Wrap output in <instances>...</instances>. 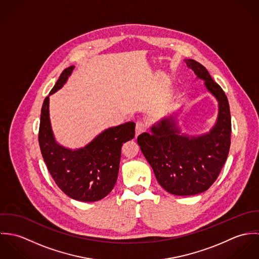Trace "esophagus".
<instances>
[{
    "label": "esophagus",
    "instance_id": "obj_1",
    "mask_svg": "<svg viewBox=\"0 0 259 259\" xmlns=\"http://www.w3.org/2000/svg\"><path fill=\"white\" fill-rule=\"evenodd\" d=\"M147 131V124L144 121H138L136 125V135L139 136Z\"/></svg>",
    "mask_w": 259,
    "mask_h": 259
}]
</instances>
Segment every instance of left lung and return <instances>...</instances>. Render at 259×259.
<instances>
[{"mask_svg":"<svg viewBox=\"0 0 259 259\" xmlns=\"http://www.w3.org/2000/svg\"><path fill=\"white\" fill-rule=\"evenodd\" d=\"M186 66L204 81L219 103L212 128L189 136L179 125L180 112H172L138 137V144L153 169L158 184L175 195H194L207 190L217 181L230 148L231 118L227 98L207 70L198 62L185 60Z\"/></svg>","mask_w":259,"mask_h":259,"instance_id":"8db88e82","label":"left lung"}]
</instances>
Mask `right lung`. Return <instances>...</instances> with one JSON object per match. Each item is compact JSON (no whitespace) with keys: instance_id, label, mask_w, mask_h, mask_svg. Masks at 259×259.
Segmentation results:
<instances>
[{"instance_id":"add662e5","label":"right lung","mask_w":259,"mask_h":259,"mask_svg":"<svg viewBox=\"0 0 259 259\" xmlns=\"http://www.w3.org/2000/svg\"><path fill=\"white\" fill-rule=\"evenodd\" d=\"M67 68L44 101L38 131L42 158L57 185L71 198L93 202L106 197L117 180L121 147L135 138L136 123L127 121L109 127L83 148L61 146L54 136L50 119V96L61 90L74 71Z\"/></svg>"}]
</instances>
